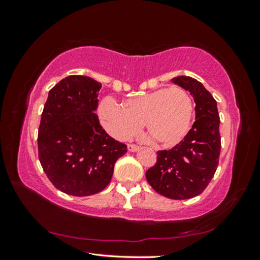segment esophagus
<instances>
[{
    "label": "esophagus",
    "mask_w": 260,
    "mask_h": 260,
    "mask_svg": "<svg viewBox=\"0 0 260 260\" xmlns=\"http://www.w3.org/2000/svg\"><path fill=\"white\" fill-rule=\"evenodd\" d=\"M127 149H128V151H138L140 147L136 146V144H133V143H129L128 146H127Z\"/></svg>",
    "instance_id": "esophagus-1"
}]
</instances>
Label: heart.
<instances>
[{
    "label": "heart",
    "instance_id": "b5f03b06",
    "mask_svg": "<svg viewBox=\"0 0 260 260\" xmlns=\"http://www.w3.org/2000/svg\"><path fill=\"white\" fill-rule=\"evenodd\" d=\"M193 104L182 87H162L150 93L126 99L120 104L104 99L99 116L104 128L113 138L124 140L140 129L141 122L160 146L179 142L190 126Z\"/></svg>",
    "mask_w": 260,
    "mask_h": 260
}]
</instances>
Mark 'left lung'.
<instances>
[{"label":"left lung","mask_w":260,"mask_h":260,"mask_svg":"<svg viewBox=\"0 0 260 260\" xmlns=\"http://www.w3.org/2000/svg\"><path fill=\"white\" fill-rule=\"evenodd\" d=\"M172 81L192 95L196 120L181 142L157 152V161L146 172L149 184L171 200H188L205 190L219 164L221 139L217 102L204 86L190 77Z\"/></svg>","instance_id":"left-lung-1"}]
</instances>
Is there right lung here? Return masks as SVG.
Instances as JSON below:
<instances>
[{
    "label": "right lung",
    "instance_id": "right-lung-1",
    "mask_svg": "<svg viewBox=\"0 0 260 260\" xmlns=\"http://www.w3.org/2000/svg\"><path fill=\"white\" fill-rule=\"evenodd\" d=\"M101 83L70 76L52 87L38 134L39 159L55 188L72 196L95 195L111 181L127 146L100 124L95 110Z\"/></svg>",
    "mask_w": 260,
    "mask_h": 260
}]
</instances>
